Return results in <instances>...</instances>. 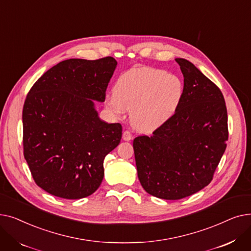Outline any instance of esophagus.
Wrapping results in <instances>:
<instances>
[{
    "instance_id": "1",
    "label": "esophagus",
    "mask_w": 251,
    "mask_h": 251,
    "mask_svg": "<svg viewBox=\"0 0 251 251\" xmlns=\"http://www.w3.org/2000/svg\"><path fill=\"white\" fill-rule=\"evenodd\" d=\"M123 139L126 140V141H129V140L132 139V134H131L129 130H125L123 132Z\"/></svg>"
}]
</instances>
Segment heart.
Instances as JSON below:
<instances>
[{
    "mask_svg": "<svg viewBox=\"0 0 251 251\" xmlns=\"http://www.w3.org/2000/svg\"><path fill=\"white\" fill-rule=\"evenodd\" d=\"M183 95L184 84L177 75L137 66L119 76L107 103L117 114L131 109L133 126L141 131H150L163 125L175 114Z\"/></svg>",
    "mask_w": 251,
    "mask_h": 251,
    "instance_id": "obj_1",
    "label": "heart"
}]
</instances>
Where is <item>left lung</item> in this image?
<instances>
[{"label":"left lung","instance_id":"8db88e82","mask_svg":"<svg viewBox=\"0 0 251 251\" xmlns=\"http://www.w3.org/2000/svg\"><path fill=\"white\" fill-rule=\"evenodd\" d=\"M184 76L179 108L151 136L133 140L141 186L176 201L207 186L228 140L226 102L220 88L185 59H175Z\"/></svg>","mask_w":251,"mask_h":251}]
</instances>
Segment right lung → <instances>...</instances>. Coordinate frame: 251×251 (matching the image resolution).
Here are the masks:
<instances>
[{
    "instance_id": "obj_1",
    "label": "right lung",
    "mask_w": 251,
    "mask_h": 251,
    "mask_svg": "<svg viewBox=\"0 0 251 251\" xmlns=\"http://www.w3.org/2000/svg\"><path fill=\"white\" fill-rule=\"evenodd\" d=\"M112 57L69 59L48 70L24 101L23 153L36 185L66 200L94 193L103 160L122 137L120 123H105L95 109L104 101L116 69Z\"/></svg>"
}]
</instances>
